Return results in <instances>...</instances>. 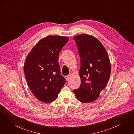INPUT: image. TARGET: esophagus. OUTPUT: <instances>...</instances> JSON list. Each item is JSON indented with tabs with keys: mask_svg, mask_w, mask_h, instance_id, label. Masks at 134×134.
I'll use <instances>...</instances> for the list:
<instances>
[{
	"mask_svg": "<svg viewBox=\"0 0 134 134\" xmlns=\"http://www.w3.org/2000/svg\"><path fill=\"white\" fill-rule=\"evenodd\" d=\"M69 77H70L69 75H67V76H65V79H66V80L67 81H69Z\"/></svg>",
	"mask_w": 134,
	"mask_h": 134,
	"instance_id": "1",
	"label": "esophagus"
}]
</instances>
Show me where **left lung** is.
<instances>
[{"instance_id":"8db88e82","label":"left lung","mask_w":134,"mask_h":134,"mask_svg":"<svg viewBox=\"0 0 134 134\" xmlns=\"http://www.w3.org/2000/svg\"><path fill=\"white\" fill-rule=\"evenodd\" d=\"M81 58L80 87L74 90L77 99L88 103L95 100L105 88L111 74V64L106 50L96 38L88 35L73 37Z\"/></svg>"}]
</instances>
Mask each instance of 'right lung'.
Masks as SVG:
<instances>
[{
  "label": "right lung",
  "mask_w": 134,
  "mask_h": 134,
  "mask_svg": "<svg viewBox=\"0 0 134 134\" xmlns=\"http://www.w3.org/2000/svg\"><path fill=\"white\" fill-rule=\"evenodd\" d=\"M68 40L60 36L44 38L26 58L24 71L27 83L36 98L42 102L55 100L66 83L58 60L59 53Z\"/></svg>",
  "instance_id": "1"
}]
</instances>
